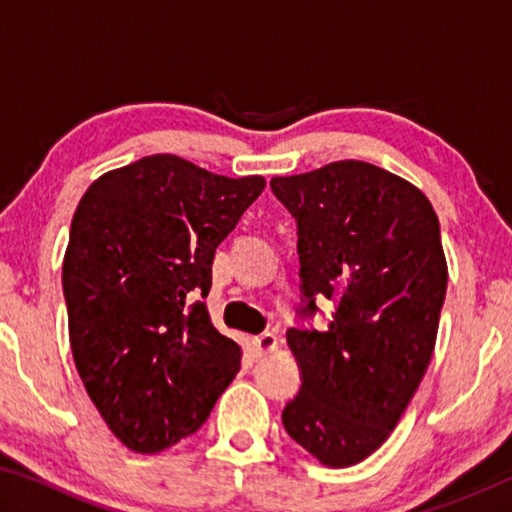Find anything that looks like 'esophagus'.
I'll list each match as a JSON object with an SVG mask.
<instances>
[{
    "instance_id": "1",
    "label": "esophagus",
    "mask_w": 512,
    "mask_h": 512,
    "mask_svg": "<svg viewBox=\"0 0 512 512\" xmlns=\"http://www.w3.org/2000/svg\"><path fill=\"white\" fill-rule=\"evenodd\" d=\"M253 348H255V357H266L277 350V336L271 332H264L253 339Z\"/></svg>"
}]
</instances>
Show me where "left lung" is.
I'll list each match as a JSON object with an SVG mask.
<instances>
[{"instance_id":"8db88e82","label":"left lung","mask_w":512,"mask_h":512,"mask_svg":"<svg viewBox=\"0 0 512 512\" xmlns=\"http://www.w3.org/2000/svg\"><path fill=\"white\" fill-rule=\"evenodd\" d=\"M271 189L298 223L300 316L336 305L323 332H287L302 386L282 424L323 465H357L391 436L431 361L447 291L438 216L409 180L361 160Z\"/></svg>"}]
</instances>
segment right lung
<instances>
[{"label": "right lung", "mask_w": 512, "mask_h": 512, "mask_svg": "<svg viewBox=\"0 0 512 512\" xmlns=\"http://www.w3.org/2000/svg\"><path fill=\"white\" fill-rule=\"evenodd\" d=\"M264 187L158 153L103 173L76 207L63 259L69 343L101 418L137 454L201 429L239 372L241 348L203 298L216 246Z\"/></svg>", "instance_id": "add662e5"}]
</instances>
